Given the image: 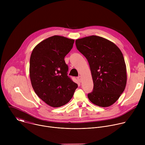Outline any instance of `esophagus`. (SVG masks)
<instances>
[{
	"mask_svg": "<svg viewBox=\"0 0 145 145\" xmlns=\"http://www.w3.org/2000/svg\"><path fill=\"white\" fill-rule=\"evenodd\" d=\"M77 78L78 81L80 82H81V78H81V76H80L77 77Z\"/></svg>",
	"mask_w": 145,
	"mask_h": 145,
	"instance_id": "esophagus-1",
	"label": "esophagus"
}]
</instances>
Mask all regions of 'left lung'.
<instances>
[{"instance_id":"obj_1","label":"left lung","mask_w":145,"mask_h":145,"mask_svg":"<svg viewBox=\"0 0 145 145\" xmlns=\"http://www.w3.org/2000/svg\"><path fill=\"white\" fill-rule=\"evenodd\" d=\"M76 45L90 67L93 89L88 94L89 100L101 107L112 105L127 82L126 66L121 52L111 41L96 35L76 39Z\"/></svg>"}]
</instances>
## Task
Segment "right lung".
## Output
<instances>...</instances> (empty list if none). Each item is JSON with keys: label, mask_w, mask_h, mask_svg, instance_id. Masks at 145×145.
<instances>
[{"label": "right lung", "mask_w": 145, "mask_h": 145, "mask_svg": "<svg viewBox=\"0 0 145 145\" xmlns=\"http://www.w3.org/2000/svg\"><path fill=\"white\" fill-rule=\"evenodd\" d=\"M74 40L54 35L39 43L30 59V77L38 96L52 107L68 103L78 86L67 75L64 58L73 48Z\"/></svg>", "instance_id": "1"}]
</instances>
